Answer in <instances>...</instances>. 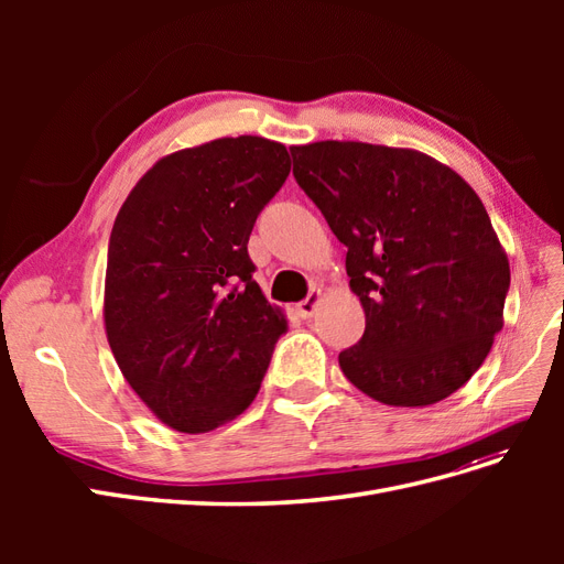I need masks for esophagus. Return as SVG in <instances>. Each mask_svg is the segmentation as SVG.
<instances>
[{
  "mask_svg": "<svg viewBox=\"0 0 564 564\" xmlns=\"http://www.w3.org/2000/svg\"><path fill=\"white\" fill-rule=\"evenodd\" d=\"M319 301H322V292L317 289V292L308 294V299H303L301 303H296V313H299V317H303V319L313 317V315H315V311H317Z\"/></svg>",
  "mask_w": 564,
  "mask_h": 564,
  "instance_id": "1",
  "label": "esophagus"
}]
</instances>
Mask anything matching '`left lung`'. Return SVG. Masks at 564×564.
Listing matches in <instances>:
<instances>
[{
    "label": "left lung",
    "mask_w": 564,
    "mask_h": 564,
    "mask_svg": "<svg viewBox=\"0 0 564 564\" xmlns=\"http://www.w3.org/2000/svg\"><path fill=\"white\" fill-rule=\"evenodd\" d=\"M294 176L338 242L365 311L338 355L365 395L429 406L480 369L503 327L508 256L482 199L454 169L412 148L294 145Z\"/></svg>",
    "instance_id": "left-lung-1"
}]
</instances>
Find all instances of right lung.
<instances>
[{
	"label": "right lung",
	"instance_id": "obj_1",
	"mask_svg": "<svg viewBox=\"0 0 564 564\" xmlns=\"http://www.w3.org/2000/svg\"><path fill=\"white\" fill-rule=\"evenodd\" d=\"M292 172L282 143L216 139L152 164L110 232L104 319L119 371L178 433L253 402L286 317L251 272L256 216Z\"/></svg>",
	"mask_w": 564,
	"mask_h": 564
}]
</instances>
